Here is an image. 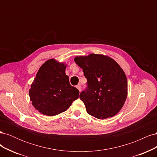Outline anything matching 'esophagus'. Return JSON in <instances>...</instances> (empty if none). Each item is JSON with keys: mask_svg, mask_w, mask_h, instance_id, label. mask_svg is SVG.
Wrapping results in <instances>:
<instances>
[{"mask_svg": "<svg viewBox=\"0 0 157 157\" xmlns=\"http://www.w3.org/2000/svg\"><path fill=\"white\" fill-rule=\"evenodd\" d=\"M77 89L79 90V92H80L81 91V89H82V87H81V86H80V84H78L77 86Z\"/></svg>", "mask_w": 157, "mask_h": 157, "instance_id": "esophagus-1", "label": "esophagus"}]
</instances>
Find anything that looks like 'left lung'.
Listing matches in <instances>:
<instances>
[{
  "instance_id": "left-lung-1",
  "label": "left lung",
  "mask_w": 157,
  "mask_h": 157,
  "mask_svg": "<svg viewBox=\"0 0 157 157\" xmlns=\"http://www.w3.org/2000/svg\"><path fill=\"white\" fill-rule=\"evenodd\" d=\"M74 60L87 79V88L80 94L87 113L99 119L117 115L128 94L126 76L120 65L101 54L77 56Z\"/></svg>"
}]
</instances>
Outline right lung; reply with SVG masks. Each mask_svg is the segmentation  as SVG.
Returning <instances> with one entry per match:
<instances>
[{"label": "right lung", "instance_id": "obj_1", "mask_svg": "<svg viewBox=\"0 0 157 157\" xmlns=\"http://www.w3.org/2000/svg\"><path fill=\"white\" fill-rule=\"evenodd\" d=\"M63 63L50 59L38 71L29 94L32 105L42 115H58L78 98L79 91L70 84Z\"/></svg>", "mask_w": 157, "mask_h": 157}]
</instances>
